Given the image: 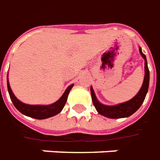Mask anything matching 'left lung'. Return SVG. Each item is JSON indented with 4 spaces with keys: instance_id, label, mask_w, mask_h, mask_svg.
I'll return each mask as SVG.
<instances>
[{
    "instance_id": "obj_1",
    "label": "left lung",
    "mask_w": 160,
    "mask_h": 160,
    "mask_svg": "<svg viewBox=\"0 0 160 160\" xmlns=\"http://www.w3.org/2000/svg\"><path fill=\"white\" fill-rule=\"evenodd\" d=\"M140 52L141 56L145 59V77H144L143 84L140 88V91L137 93V95L134 97H132L131 100L128 101L123 103L117 104L114 106H108L104 104L101 103L96 99L95 92L93 90L92 87L90 88V92H91V97H92V102L94 106L96 108V111L105 117L111 119H118L124 118V117H128L132 115L133 113H135L141 104L143 103L144 100L146 98L147 93L148 91V87H149V78H150V73H149V69L147 66V57L142 52L141 48L140 47Z\"/></svg>"
}]
</instances>
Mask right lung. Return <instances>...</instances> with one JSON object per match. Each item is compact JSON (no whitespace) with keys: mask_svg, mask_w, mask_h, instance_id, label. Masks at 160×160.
Returning a JSON list of instances; mask_svg holds the SVG:
<instances>
[{"mask_svg":"<svg viewBox=\"0 0 160 160\" xmlns=\"http://www.w3.org/2000/svg\"><path fill=\"white\" fill-rule=\"evenodd\" d=\"M7 82H8V89L10 98H11V101L13 102L14 107L16 108L21 114L32 117V118L38 119V120L49 118V117L54 116L60 113L66 103L70 90L73 87V84L69 86L63 94V96L60 97V99H58L54 103L50 104V105H29V104L24 103L17 99L16 96L13 95V91L10 88L8 78Z\"/></svg>","mask_w":160,"mask_h":160,"instance_id":"1","label":"right lung"}]
</instances>
